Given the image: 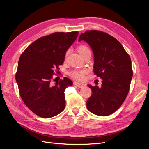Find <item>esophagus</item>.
Returning a JSON list of instances; mask_svg holds the SVG:
<instances>
[{
	"instance_id": "1",
	"label": "esophagus",
	"mask_w": 149,
	"mask_h": 149,
	"mask_svg": "<svg viewBox=\"0 0 149 149\" xmlns=\"http://www.w3.org/2000/svg\"><path fill=\"white\" fill-rule=\"evenodd\" d=\"M74 84L76 85V86H78V88H83L86 86V84L82 83H78V82H74Z\"/></svg>"
}]
</instances>
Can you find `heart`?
Returning a JSON list of instances; mask_svg holds the SVG:
<instances>
[{"instance_id":"heart-1","label":"heart","mask_w":149,"mask_h":149,"mask_svg":"<svg viewBox=\"0 0 149 149\" xmlns=\"http://www.w3.org/2000/svg\"><path fill=\"white\" fill-rule=\"evenodd\" d=\"M78 50L79 54L82 56H84L85 53H86L88 52H91L90 51L89 48L86 46L84 45H81L78 48ZM69 53V50H68L66 52L65 54V57L67 56L68 54ZM86 73V71L84 70H74L73 71H71L70 73V76L72 78H74L75 79L77 80H83L84 78V74Z\"/></svg>"}]
</instances>
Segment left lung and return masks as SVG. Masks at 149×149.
<instances>
[{
	"label": "left lung",
	"instance_id": "left-lung-1",
	"mask_svg": "<svg viewBox=\"0 0 149 149\" xmlns=\"http://www.w3.org/2000/svg\"><path fill=\"white\" fill-rule=\"evenodd\" d=\"M94 54V73L102 79L101 87L88 84L92 90L86 102L91 113L107 116L118 110L125 101L132 78L131 60L121 43L114 37L98 30L80 35Z\"/></svg>",
	"mask_w": 149,
	"mask_h": 149
}]
</instances>
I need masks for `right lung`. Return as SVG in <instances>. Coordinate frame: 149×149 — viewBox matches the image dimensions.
<instances>
[{
  "label": "right lung",
  "instance_id": "right-lung-1",
  "mask_svg": "<svg viewBox=\"0 0 149 149\" xmlns=\"http://www.w3.org/2000/svg\"><path fill=\"white\" fill-rule=\"evenodd\" d=\"M78 35V31L53 33L35 40L22 53L15 79L25 104L38 116L49 118L65 109V91L73 82L66 77L54 84L52 80Z\"/></svg>",
  "mask_w": 149,
  "mask_h": 149
}]
</instances>
